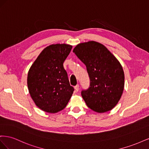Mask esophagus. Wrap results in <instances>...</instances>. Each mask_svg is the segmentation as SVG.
Segmentation results:
<instances>
[{"label":"esophagus","mask_w":149,"mask_h":149,"mask_svg":"<svg viewBox=\"0 0 149 149\" xmlns=\"http://www.w3.org/2000/svg\"><path fill=\"white\" fill-rule=\"evenodd\" d=\"M74 91L76 93V92H78V91H79V85L78 84H77L76 86H74Z\"/></svg>","instance_id":"obj_1"}]
</instances>
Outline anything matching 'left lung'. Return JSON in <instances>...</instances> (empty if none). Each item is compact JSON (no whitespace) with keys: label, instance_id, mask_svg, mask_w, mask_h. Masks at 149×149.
Segmentation results:
<instances>
[{"label":"left lung","instance_id":"obj_1","mask_svg":"<svg viewBox=\"0 0 149 149\" xmlns=\"http://www.w3.org/2000/svg\"><path fill=\"white\" fill-rule=\"evenodd\" d=\"M86 66L90 87L81 92L86 105L99 113L112 110L123 93L124 73L120 62L102 44L89 41L73 51Z\"/></svg>","mask_w":149,"mask_h":149}]
</instances>
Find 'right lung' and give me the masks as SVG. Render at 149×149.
Instances as JSON below:
<instances>
[{"label": "right lung", "instance_id": "right-lung-1", "mask_svg": "<svg viewBox=\"0 0 149 149\" xmlns=\"http://www.w3.org/2000/svg\"><path fill=\"white\" fill-rule=\"evenodd\" d=\"M73 47L65 43L44 48L30 68L27 86L30 95L40 109L56 113L66 106L73 93L63 63Z\"/></svg>", "mask_w": 149, "mask_h": 149}]
</instances>
